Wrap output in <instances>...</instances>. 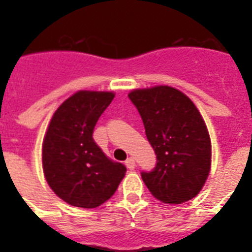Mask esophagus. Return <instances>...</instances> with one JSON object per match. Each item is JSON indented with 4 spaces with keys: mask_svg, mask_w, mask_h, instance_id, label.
<instances>
[{
    "mask_svg": "<svg viewBox=\"0 0 252 252\" xmlns=\"http://www.w3.org/2000/svg\"><path fill=\"white\" fill-rule=\"evenodd\" d=\"M126 166L129 168V170H133L134 166H136V161H134V158H132V157L128 158V159L126 161Z\"/></svg>",
    "mask_w": 252,
    "mask_h": 252,
    "instance_id": "obj_1",
    "label": "esophagus"
}]
</instances>
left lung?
<instances>
[{
	"instance_id": "obj_1",
	"label": "left lung",
	"mask_w": 252,
	"mask_h": 252,
	"mask_svg": "<svg viewBox=\"0 0 252 252\" xmlns=\"http://www.w3.org/2000/svg\"><path fill=\"white\" fill-rule=\"evenodd\" d=\"M128 96L157 156L156 167L141 172L150 193L166 204L193 199L209 175L212 156L211 138L199 110L187 95L170 86L136 89Z\"/></svg>"
}]
</instances>
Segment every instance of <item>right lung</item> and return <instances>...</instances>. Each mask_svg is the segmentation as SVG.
Returning a JSON list of instances; mask_svg holds the SVG:
<instances>
[{
    "label": "right lung",
    "instance_id": "right-lung-1",
    "mask_svg": "<svg viewBox=\"0 0 252 252\" xmlns=\"http://www.w3.org/2000/svg\"><path fill=\"white\" fill-rule=\"evenodd\" d=\"M114 96L110 91H77L49 123L43 141L45 179L73 207H99L126 175V166L107 157L93 138L95 124Z\"/></svg>",
    "mask_w": 252,
    "mask_h": 252
}]
</instances>
